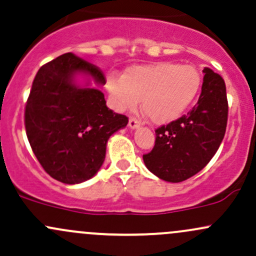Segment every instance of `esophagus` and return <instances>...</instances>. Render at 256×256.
Segmentation results:
<instances>
[{
	"mask_svg": "<svg viewBox=\"0 0 256 256\" xmlns=\"http://www.w3.org/2000/svg\"><path fill=\"white\" fill-rule=\"evenodd\" d=\"M128 126H129V128H132V129L139 128L140 127V122L138 120H136V118H129Z\"/></svg>",
	"mask_w": 256,
	"mask_h": 256,
	"instance_id": "esophagus-1",
	"label": "esophagus"
}]
</instances>
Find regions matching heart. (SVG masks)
<instances>
[{
    "label": "heart",
    "mask_w": 256,
    "mask_h": 256,
    "mask_svg": "<svg viewBox=\"0 0 256 256\" xmlns=\"http://www.w3.org/2000/svg\"><path fill=\"white\" fill-rule=\"evenodd\" d=\"M202 78L190 64L158 62L129 67L124 76L110 73L106 86L111 105L117 111L142 107L155 124L178 120L194 105Z\"/></svg>",
    "instance_id": "1"
}]
</instances>
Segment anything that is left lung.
Returning <instances> with one entry per match:
<instances>
[{"label": "left lung", "mask_w": 256, "mask_h": 256, "mask_svg": "<svg viewBox=\"0 0 256 256\" xmlns=\"http://www.w3.org/2000/svg\"><path fill=\"white\" fill-rule=\"evenodd\" d=\"M202 94L186 114L155 130V146L142 155L151 173L178 183L202 171L218 150L226 133L228 102L220 74L204 68Z\"/></svg>", "instance_id": "obj_1"}]
</instances>
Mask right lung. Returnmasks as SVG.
I'll return each instance as SVG.
<instances>
[{
  "label": "right lung",
  "instance_id": "1",
  "mask_svg": "<svg viewBox=\"0 0 256 256\" xmlns=\"http://www.w3.org/2000/svg\"><path fill=\"white\" fill-rule=\"evenodd\" d=\"M79 75L86 78L80 86ZM96 86L105 85L102 72L72 52L38 70L26 105V136L40 164L54 180L78 184L102 166L107 140L128 124L124 114L106 106Z\"/></svg>",
  "mask_w": 256,
  "mask_h": 256
}]
</instances>
